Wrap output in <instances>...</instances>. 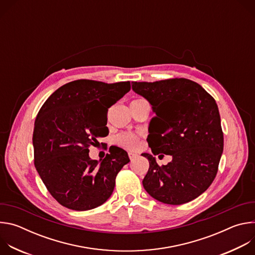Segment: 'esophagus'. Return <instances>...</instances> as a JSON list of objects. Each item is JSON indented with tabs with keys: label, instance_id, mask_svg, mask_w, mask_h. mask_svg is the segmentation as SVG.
Returning <instances> with one entry per match:
<instances>
[{
	"label": "esophagus",
	"instance_id": "obj_1",
	"mask_svg": "<svg viewBox=\"0 0 255 255\" xmlns=\"http://www.w3.org/2000/svg\"><path fill=\"white\" fill-rule=\"evenodd\" d=\"M128 155H129V158H130L131 160H133L134 158H136V157L138 156V154H137V153H135V152H129V153H128Z\"/></svg>",
	"mask_w": 255,
	"mask_h": 255
}]
</instances>
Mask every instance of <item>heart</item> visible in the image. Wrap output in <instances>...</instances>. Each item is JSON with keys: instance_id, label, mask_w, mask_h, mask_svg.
<instances>
[{"instance_id": "heart-1", "label": "heart", "mask_w": 255, "mask_h": 255, "mask_svg": "<svg viewBox=\"0 0 255 255\" xmlns=\"http://www.w3.org/2000/svg\"><path fill=\"white\" fill-rule=\"evenodd\" d=\"M117 143L126 148H136L138 146V137L131 133L120 134L117 138Z\"/></svg>"}]
</instances>
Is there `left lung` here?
<instances>
[{"label":"left lung","instance_id":"left-lung-1","mask_svg":"<svg viewBox=\"0 0 255 255\" xmlns=\"http://www.w3.org/2000/svg\"><path fill=\"white\" fill-rule=\"evenodd\" d=\"M132 90L146 99L155 113L147 137L152 154H141L149 161L142 180L145 191L164 204L193 201L213 183L223 152L216 101L202 86L187 79L132 82ZM159 153L171 155L172 161L159 167L154 156Z\"/></svg>","mask_w":255,"mask_h":255}]
</instances>
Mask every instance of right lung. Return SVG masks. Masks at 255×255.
Segmentation results:
<instances>
[{"label":"right lung","instance_id":"1","mask_svg":"<svg viewBox=\"0 0 255 255\" xmlns=\"http://www.w3.org/2000/svg\"><path fill=\"white\" fill-rule=\"evenodd\" d=\"M129 91V82L79 80L57 89L41 107L34 123V164L60 205L88 211L111 197L117 173L130 161L128 153L115 146L97 161L89 147L109 134L108 109ZM96 105L106 121L93 111Z\"/></svg>","mask_w":255,"mask_h":255}]
</instances>
